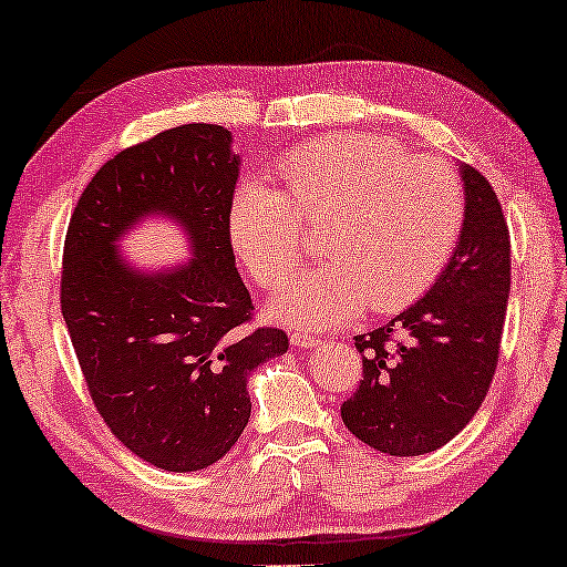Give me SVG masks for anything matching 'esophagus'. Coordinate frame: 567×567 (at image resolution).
Returning a JSON list of instances; mask_svg holds the SVG:
<instances>
[{"label":"esophagus","instance_id":"34e87169","mask_svg":"<svg viewBox=\"0 0 567 567\" xmlns=\"http://www.w3.org/2000/svg\"><path fill=\"white\" fill-rule=\"evenodd\" d=\"M290 343L292 346H298V348H318V346H322V340L320 338H312V336H305V332H292L290 336Z\"/></svg>","mask_w":567,"mask_h":567}]
</instances>
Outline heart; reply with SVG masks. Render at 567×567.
I'll list each match as a JSON object with an SVG mask.
<instances>
[{
	"mask_svg": "<svg viewBox=\"0 0 567 567\" xmlns=\"http://www.w3.org/2000/svg\"><path fill=\"white\" fill-rule=\"evenodd\" d=\"M285 194L247 182L229 206V239L255 280L272 290L305 257L302 227L320 229L322 262L295 275L275 318L330 328L396 312L424 295L452 257L464 186L436 158L411 156L375 133L302 143L280 164Z\"/></svg>",
	"mask_w": 567,
	"mask_h": 567,
	"instance_id": "b5f03b06",
	"label": "heart"
}]
</instances>
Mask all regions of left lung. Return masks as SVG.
Wrapping results in <instances>:
<instances>
[{
    "label": "left lung",
    "mask_w": 567,
    "mask_h": 567,
    "mask_svg": "<svg viewBox=\"0 0 567 567\" xmlns=\"http://www.w3.org/2000/svg\"><path fill=\"white\" fill-rule=\"evenodd\" d=\"M464 224L434 287L385 326L355 336L363 379L343 401L350 434L391 456H419L480 411L499 358L509 298V229L494 188L462 166Z\"/></svg>",
    "instance_id": "8db88e82"
}]
</instances>
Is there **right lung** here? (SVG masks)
I'll list each match as a JSON object with an SVG mask.
<instances>
[{
    "label": "right lung",
    "mask_w": 567,
    "mask_h": 567,
    "mask_svg": "<svg viewBox=\"0 0 567 567\" xmlns=\"http://www.w3.org/2000/svg\"><path fill=\"white\" fill-rule=\"evenodd\" d=\"M237 176L227 128H168L90 178L65 235L60 305L90 399L164 472L219 462L249 421V373L290 346L280 328H247L255 308L229 239ZM146 213L182 223L195 259L164 274L125 266L114 241Z\"/></svg>",
    "instance_id": "1"
}]
</instances>
